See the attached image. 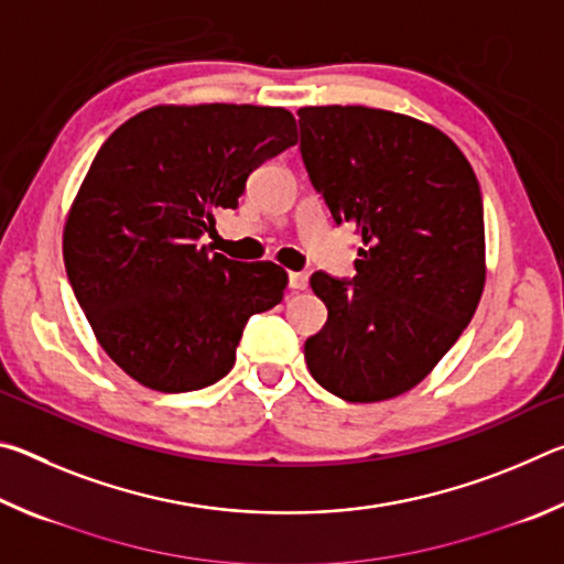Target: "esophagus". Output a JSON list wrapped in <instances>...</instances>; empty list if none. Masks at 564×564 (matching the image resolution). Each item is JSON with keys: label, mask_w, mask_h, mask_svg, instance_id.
Returning <instances> with one entry per match:
<instances>
[{"label": "esophagus", "mask_w": 564, "mask_h": 564, "mask_svg": "<svg viewBox=\"0 0 564 564\" xmlns=\"http://www.w3.org/2000/svg\"><path fill=\"white\" fill-rule=\"evenodd\" d=\"M289 289L291 291H305V289H308V273H305V271H291L289 273Z\"/></svg>", "instance_id": "esophagus-1"}]
</instances>
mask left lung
I'll list each match as a JSON object with an SVG mask.
<instances>
[{"mask_svg": "<svg viewBox=\"0 0 564 564\" xmlns=\"http://www.w3.org/2000/svg\"><path fill=\"white\" fill-rule=\"evenodd\" d=\"M299 123L313 188L360 236L352 279L311 275L328 321L305 340V362L348 403L395 398L431 373L480 303V184L443 131L403 113L305 107Z\"/></svg>", "mask_w": 564, "mask_h": 564, "instance_id": "8db88e82", "label": "left lung"}]
</instances>
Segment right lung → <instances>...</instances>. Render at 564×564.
<instances>
[{
  "mask_svg": "<svg viewBox=\"0 0 564 564\" xmlns=\"http://www.w3.org/2000/svg\"><path fill=\"white\" fill-rule=\"evenodd\" d=\"M299 141L291 111L154 107L104 141L64 226V265L101 348L133 380L188 393L221 380L253 313L289 275L198 246L246 178Z\"/></svg>",
  "mask_w": 564,
  "mask_h": 564,
  "instance_id": "obj_1",
  "label": "right lung"
}]
</instances>
